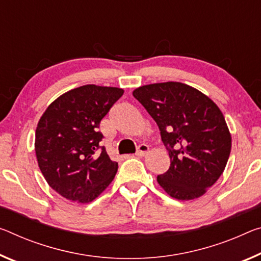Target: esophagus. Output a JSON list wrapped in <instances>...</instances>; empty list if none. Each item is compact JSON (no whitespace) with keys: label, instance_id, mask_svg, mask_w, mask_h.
Wrapping results in <instances>:
<instances>
[{"label":"esophagus","instance_id":"34e87169","mask_svg":"<svg viewBox=\"0 0 261 261\" xmlns=\"http://www.w3.org/2000/svg\"><path fill=\"white\" fill-rule=\"evenodd\" d=\"M148 150H150V147H148L146 144H140L137 147V152H136V154L139 155V156H144L147 154Z\"/></svg>","mask_w":261,"mask_h":261}]
</instances>
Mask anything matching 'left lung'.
Masks as SVG:
<instances>
[{
    "label": "left lung",
    "instance_id": "8db88e82",
    "mask_svg": "<svg viewBox=\"0 0 261 261\" xmlns=\"http://www.w3.org/2000/svg\"><path fill=\"white\" fill-rule=\"evenodd\" d=\"M132 94L155 121L171 158L158 184L177 200L203 195L222 175L231 152V135L220 108L181 82L146 85Z\"/></svg>",
    "mask_w": 261,
    "mask_h": 261
}]
</instances>
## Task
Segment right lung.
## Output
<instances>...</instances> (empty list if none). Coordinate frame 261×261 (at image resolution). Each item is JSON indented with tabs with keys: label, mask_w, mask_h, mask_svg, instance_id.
<instances>
[{
	"label": "right lung",
	"mask_w": 261,
	"mask_h": 261,
	"mask_svg": "<svg viewBox=\"0 0 261 261\" xmlns=\"http://www.w3.org/2000/svg\"><path fill=\"white\" fill-rule=\"evenodd\" d=\"M123 93L81 86L58 97L40 117L35 142L39 168L49 187L67 200L88 203L114 180L118 164L101 146L98 127Z\"/></svg>",
	"instance_id": "1"
}]
</instances>
